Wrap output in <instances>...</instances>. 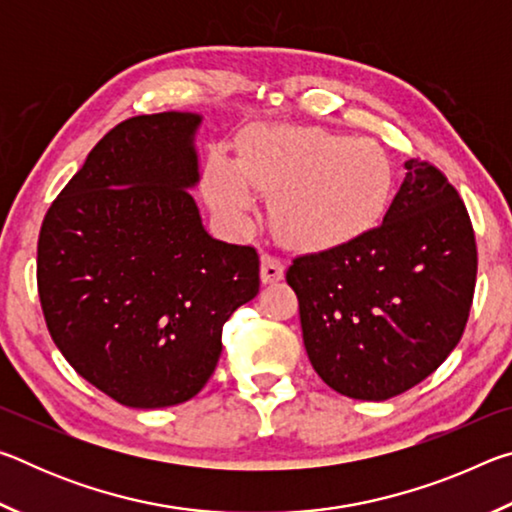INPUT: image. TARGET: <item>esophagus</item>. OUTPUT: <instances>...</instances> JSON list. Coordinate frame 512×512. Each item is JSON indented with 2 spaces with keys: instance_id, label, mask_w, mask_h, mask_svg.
Instances as JSON below:
<instances>
[{
  "instance_id": "34e87169",
  "label": "esophagus",
  "mask_w": 512,
  "mask_h": 512,
  "mask_svg": "<svg viewBox=\"0 0 512 512\" xmlns=\"http://www.w3.org/2000/svg\"><path fill=\"white\" fill-rule=\"evenodd\" d=\"M284 277V264L277 257L262 255V282L271 284Z\"/></svg>"
}]
</instances>
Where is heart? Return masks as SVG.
Instances as JSON below:
<instances>
[{
  "mask_svg": "<svg viewBox=\"0 0 512 512\" xmlns=\"http://www.w3.org/2000/svg\"><path fill=\"white\" fill-rule=\"evenodd\" d=\"M250 187L273 196V223L289 244L327 250L377 228L391 205L393 167L377 142L289 126H262L239 140L237 167L214 155L205 194L225 219L246 223Z\"/></svg>",
  "mask_w": 512,
  "mask_h": 512,
  "instance_id": "heart-1",
  "label": "heart"
}]
</instances>
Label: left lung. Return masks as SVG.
<instances>
[{
  "label": "left lung",
  "instance_id": "1",
  "mask_svg": "<svg viewBox=\"0 0 512 512\" xmlns=\"http://www.w3.org/2000/svg\"><path fill=\"white\" fill-rule=\"evenodd\" d=\"M406 176L384 219L352 244L293 259L302 341L336 393L381 402L409 391L463 336L476 282L470 216L427 162Z\"/></svg>",
  "mask_w": 512,
  "mask_h": 512
}]
</instances>
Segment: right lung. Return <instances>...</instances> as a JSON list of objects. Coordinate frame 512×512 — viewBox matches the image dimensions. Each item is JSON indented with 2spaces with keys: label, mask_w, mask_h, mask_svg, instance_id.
<instances>
[{
  "label": "right lung",
  "mask_w": 512,
  "mask_h": 512,
  "mask_svg": "<svg viewBox=\"0 0 512 512\" xmlns=\"http://www.w3.org/2000/svg\"><path fill=\"white\" fill-rule=\"evenodd\" d=\"M196 112L121 121L51 203L38 239L49 334L83 379L133 409L192 400L223 323L259 291L255 248L205 230Z\"/></svg>",
  "instance_id": "obj_1"
}]
</instances>
